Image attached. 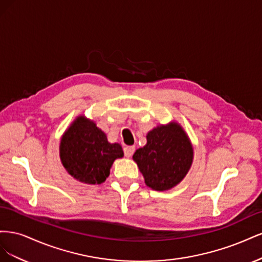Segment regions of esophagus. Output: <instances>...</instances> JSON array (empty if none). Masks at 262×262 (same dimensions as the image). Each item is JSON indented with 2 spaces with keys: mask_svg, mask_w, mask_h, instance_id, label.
<instances>
[{
  "mask_svg": "<svg viewBox=\"0 0 262 262\" xmlns=\"http://www.w3.org/2000/svg\"><path fill=\"white\" fill-rule=\"evenodd\" d=\"M134 150H136V147L134 146H125L123 148V152H124V155L125 157H131L134 153Z\"/></svg>",
  "mask_w": 262,
  "mask_h": 262,
  "instance_id": "34e87169",
  "label": "esophagus"
}]
</instances>
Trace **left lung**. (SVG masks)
Here are the masks:
<instances>
[{
    "label": "left lung",
    "mask_w": 262,
    "mask_h": 262,
    "mask_svg": "<svg viewBox=\"0 0 262 262\" xmlns=\"http://www.w3.org/2000/svg\"><path fill=\"white\" fill-rule=\"evenodd\" d=\"M146 141L133 154L146 186L156 191L177 186L193 161L192 144L185 130L177 122L162 124L147 133Z\"/></svg>",
    "instance_id": "1"
}]
</instances>
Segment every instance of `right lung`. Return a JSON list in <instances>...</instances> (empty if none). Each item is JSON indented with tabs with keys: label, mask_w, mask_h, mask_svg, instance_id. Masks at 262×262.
<instances>
[{
	"label": "right lung",
	"mask_w": 262,
	"mask_h": 262,
	"mask_svg": "<svg viewBox=\"0 0 262 262\" xmlns=\"http://www.w3.org/2000/svg\"><path fill=\"white\" fill-rule=\"evenodd\" d=\"M122 156L121 145L109 143L105 132L84 116L77 117L61 139L62 165L71 176L84 184H102L115 160Z\"/></svg>",
	"instance_id": "obj_1"
}]
</instances>
